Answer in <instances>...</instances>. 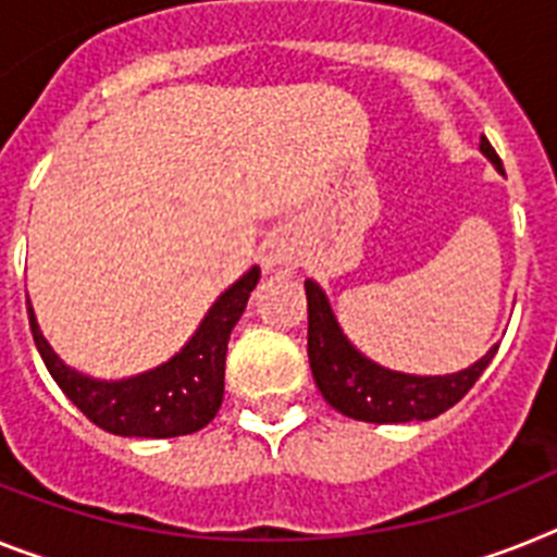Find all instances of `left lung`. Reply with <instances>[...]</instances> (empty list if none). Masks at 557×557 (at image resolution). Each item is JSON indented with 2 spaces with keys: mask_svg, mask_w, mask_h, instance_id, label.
<instances>
[{
  "mask_svg": "<svg viewBox=\"0 0 557 557\" xmlns=\"http://www.w3.org/2000/svg\"><path fill=\"white\" fill-rule=\"evenodd\" d=\"M481 152L504 172L502 158L495 156L493 144L481 135ZM308 297V362L320 387L322 399L343 416L373 424L428 422L453 408L461 396L475 385L484 368L493 362L498 345L484 354L479 362L459 373L445 376H416L382 368L362 357L348 336L343 334L329 297L314 280H306Z\"/></svg>",
  "mask_w": 557,
  "mask_h": 557,
  "instance_id": "1",
  "label": "left lung"
}]
</instances>
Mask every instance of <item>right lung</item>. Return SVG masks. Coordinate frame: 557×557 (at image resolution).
Returning a JSON list of instances; mask_svg holds the SVG:
<instances>
[{
  "mask_svg": "<svg viewBox=\"0 0 557 557\" xmlns=\"http://www.w3.org/2000/svg\"><path fill=\"white\" fill-rule=\"evenodd\" d=\"M257 280H260V269L251 265L235 286H228L214 300L200 329L181 348V354L129 380H90L64 366L39 331V322L33 317L30 300H27L33 343L64 396L107 433L138 438L186 436V433L207 428L221 410L228 334L246 311Z\"/></svg>",
  "mask_w": 557,
  "mask_h": 557,
  "instance_id": "add662e5",
  "label": "right lung"
}]
</instances>
